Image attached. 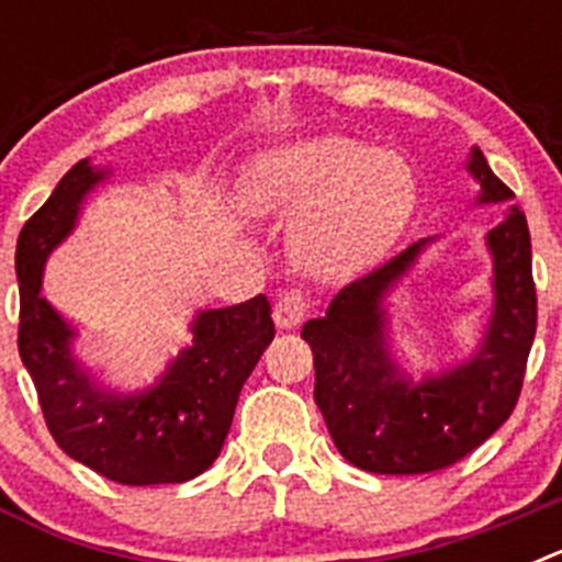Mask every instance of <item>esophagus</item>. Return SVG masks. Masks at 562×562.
Here are the masks:
<instances>
[{
  "instance_id": "obj_1",
  "label": "esophagus",
  "mask_w": 562,
  "mask_h": 562,
  "mask_svg": "<svg viewBox=\"0 0 562 562\" xmlns=\"http://www.w3.org/2000/svg\"><path fill=\"white\" fill-rule=\"evenodd\" d=\"M306 310H310V301L301 290H290L284 295H278L276 310H272V317L281 329H295V326L304 324Z\"/></svg>"
}]
</instances>
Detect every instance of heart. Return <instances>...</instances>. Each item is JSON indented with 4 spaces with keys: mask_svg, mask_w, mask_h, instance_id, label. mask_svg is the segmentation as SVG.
<instances>
[{
    "mask_svg": "<svg viewBox=\"0 0 562 562\" xmlns=\"http://www.w3.org/2000/svg\"><path fill=\"white\" fill-rule=\"evenodd\" d=\"M414 173L382 148L342 134H317L258 154L238 180V200L256 216L297 220L292 245L315 276L360 270L394 245L414 211Z\"/></svg>",
    "mask_w": 562,
    "mask_h": 562,
    "instance_id": "1",
    "label": "heart"
}]
</instances>
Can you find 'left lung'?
I'll return each instance as SVG.
<instances>
[{
	"label": "left lung",
	"mask_w": 562,
	"mask_h": 562,
	"mask_svg": "<svg viewBox=\"0 0 562 562\" xmlns=\"http://www.w3.org/2000/svg\"><path fill=\"white\" fill-rule=\"evenodd\" d=\"M467 171L481 186L479 202L515 196L486 166L481 148L470 151ZM430 241H414L342 286L326 315L301 329L315 355V402L326 428L342 459L366 473L416 475L456 464L509 419L524 385L538 329V295L529 227L515 205L486 233L495 301L475 355L422 380L400 369L382 301Z\"/></svg>",
	"instance_id": "obj_1"
}]
</instances>
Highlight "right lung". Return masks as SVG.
<instances>
[{
  "label": "right lung",
  "instance_id": "obj_1",
  "mask_svg": "<svg viewBox=\"0 0 562 562\" xmlns=\"http://www.w3.org/2000/svg\"><path fill=\"white\" fill-rule=\"evenodd\" d=\"M106 177V168L76 162L19 233V355L69 459L126 486L182 484L205 473L225 445L238 391L276 337L270 301L256 295L200 312L191 346L148 389L121 394L98 385L72 355L76 329L42 297V272L76 227L87 193Z\"/></svg>",
  "mask_w": 562,
  "mask_h": 562
}]
</instances>
